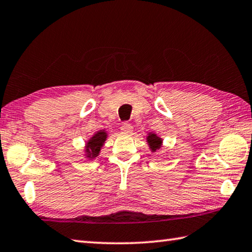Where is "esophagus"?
Wrapping results in <instances>:
<instances>
[{
  "label": "esophagus",
  "instance_id": "obj_1",
  "mask_svg": "<svg viewBox=\"0 0 252 252\" xmlns=\"http://www.w3.org/2000/svg\"><path fill=\"white\" fill-rule=\"evenodd\" d=\"M121 130L124 132V134H131V132H132V126L130 124H127V123H125V124L122 125Z\"/></svg>",
  "mask_w": 252,
  "mask_h": 252
}]
</instances>
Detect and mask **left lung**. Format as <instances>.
Returning <instances> with one entry per match:
<instances>
[{
  "instance_id": "1",
  "label": "left lung",
  "mask_w": 252,
  "mask_h": 252,
  "mask_svg": "<svg viewBox=\"0 0 252 252\" xmlns=\"http://www.w3.org/2000/svg\"><path fill=\"white\" fill-rule=\"evenodd\" d=\"M146 141L147 144H148V147L151 153H157V151L160 150V148L162 147V144H163V139L160 138V137L154 131H150L147 134Z\"/></svg>"
}]
</instances>
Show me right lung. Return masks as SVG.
Returning a JSON list of instances; mask_svg holds the SVG:
<instances>
[{
	"instance_id": "obj_1",
	"label": "right lung",
	"mask_w": 252,
	"mask_h": 252,
	"mask_svg": "<svg viewBox=\"0 0 252 252\" xmlns=\"http://www.w3.org/2000/svg\"><path fill=\"white\" fill-rule=\"evenodd\" d=\"M107 136L108 134L105 129H101L94 132L92 137H90L87 142H85L83 149L84 158L88 160L95 159L99 153H101V149L103 148L104 144H105Z\"/></svg>"
}]
</instances>
